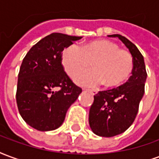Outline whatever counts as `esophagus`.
<instances>
[{"instance_id":"esophagus-1","label":"esophagus","mask_w":159,"mask_h":159,"mask_svg":"<svg viewBox=\"0 0 159 159\" xmlns=\"http://www.w3.org/2000/svg\"><path fill=\"white\" fill-rule=\"evenodd\" d=\"M89 91V92H91L92 95H96V94H97V91H96V90H88Z\"/></svg>"}]
</instances>
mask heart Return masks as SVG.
I'll return each mask as SVG.
<instances>
[{"mask_svg": "<svg viewBox=\"0 0 159 159\" xmlns=\"http://www.w3.org/2000/svg\"><path fill=\"white\" fill-rule=\"evenodd\" d=\"M62 62L69 75L88 68L93 62L94 69L79 73L75 81L86 86H116L129 78L133 68V58L125 50L119 49L116 43L97 40L79 46L71 44L63 50Z\"/></svg>", "mask_w": 159, "mask_h": 159, "instance_id": "1", "label": "heart"}]
</instances>
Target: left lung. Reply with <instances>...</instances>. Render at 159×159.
Listing matches in <instances>:
<instances>
[{"label": "left lung", "instance_id": "left-lung-1", "mask_svg": "<svg viewBox=\"0 0 159 159\" xmlns=\"http://www.w3.org/2000/svg\"><path fill=\"white\" fill-rule=\"evenodd\" d=\"M108 36L118 37L125 45L133 57V69L132 75L125 84L99 91L94 96L89 113V124L96 135L103 137L119 135L133 124L144 95L148 76L144 58L138 48L120 34Z\"/></svg>", "mask_w": 159, "mask_h": 159}]
</instances>
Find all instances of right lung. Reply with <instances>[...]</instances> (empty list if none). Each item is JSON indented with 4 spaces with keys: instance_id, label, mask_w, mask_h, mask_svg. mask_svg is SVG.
<instances>
[{
    "instance_id": "right-lung-1",
    "label": "right lung",
    "mask_w": 159,
    "mask_h": 159,
    "mask_svg": "<svg viewBox=\"0 0 159 159\" xmlns=\"http://www.w3.org/2000/svg\"><path fill=\"white\" fill-rule=\"evenodd\" d=\"M81 38L52 33L32 46L24 57L16 100L23 119L34 129L49 131L60 127L69 107L82 92L62 64V51Z\"/></svg>"
}]
</instances>
